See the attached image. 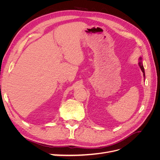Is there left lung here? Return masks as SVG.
Wrapping results in <instances>:
<instances>
[{"label":"left lung","mask_w":160,"mask_h":160,"mask_svg":"<svg viewBox=\"0 0 160 160\" xmlns=\"http://www.w3.org/2000/svg\"><path fill=\"white\" fill-rule=\"evenodd\" d=\"M139 65L140 67V69H142L143 73V76L145 77V71H144V68H143V62L142 61V57L139 58Z\"/></svg>","instance_id":"8db88e82"}]
</instances>
